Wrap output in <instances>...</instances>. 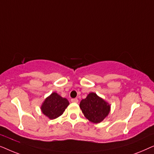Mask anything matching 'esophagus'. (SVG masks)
<instances>
[{
    "label": "esophagus",
    "instance_id": "34e87169",
    "mask_svg": "<svg viewBox=\"0 0 154 154\" xmlns=\"http://www.w3.org/2000/svg\"><path fill=\"white\" fill-rule=\"evenodd\" d=\"M71 101L72 102H74V103H78L79 102V100H78L77 98H73V99H71Z\"/></svg>",
    "mask_w": 154,
    "mask_h": 154
}]
</instances>
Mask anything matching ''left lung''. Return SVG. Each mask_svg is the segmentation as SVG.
<instances>
[{"label": "left lung", "instance_id": "obj_1", "mask_svg": "<svg viewBox=\"0 0 154 154\" xmlns=\"http://www.w3.org/2000/svg\"><path fill=\"white\" fill-rule=\"evenodd\" d=\"M80 108L86 119L92 123H99L109 115L111 106L96 93L90 92L81 100Z\"/></svg>", "mask_w": 154, "mask_h": 154}]
</instances>
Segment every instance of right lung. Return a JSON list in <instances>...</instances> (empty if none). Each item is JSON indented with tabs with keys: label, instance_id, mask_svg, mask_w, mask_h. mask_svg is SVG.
<instances>
[{
	"label": "right lung",
	"instance_id": "1",
	"mask_svg": "<svg viewBox=\"0 0 154 154\" xmlns=\"http://www.w3.org/2000/svg\"><path fill=\"white\" fill-rule=\"evenodd\" d=\"M69 104L66 98L62 97L57 92H52L42 104L41 109L44 115L52 120L60 116Z\"/></svg>",
	"mask_w": 154,
	"mask_h": 154
}]
</instances>
